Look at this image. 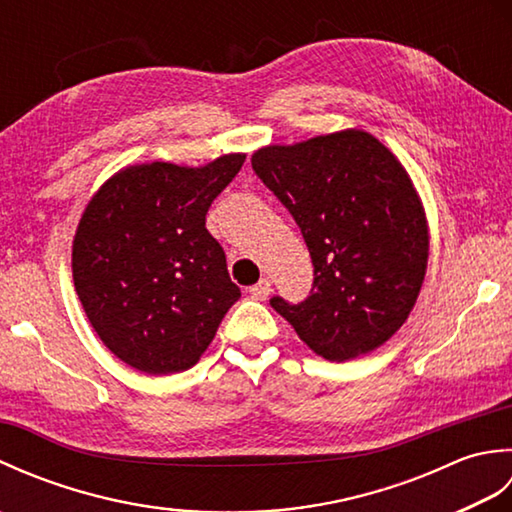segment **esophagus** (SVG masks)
Instances as JSON below:
<instances>
[{
	"mask_svg": "<svg viewBox=\"0 0 512 512\" xmlns=\"http://www.w3.org/2000/svg\"><path fill=\"white\" fill-rule=\"evenodd\" d=\"M270 290H273V284H270V279H259L255 286H250L248 288V292H250V297L253 299H257V301H266L268 299V295H270Z\"/></svg>",
	"mask_w": 512,
	"mask_h": 512,
	"instance_id": "esophagus-1",
	"label": "esophagus"
}]
</instances>
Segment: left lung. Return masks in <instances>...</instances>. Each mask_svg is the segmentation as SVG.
I'll return each mask as SVG.
<instances>
[{
  "mask_svg": "<svg viewBox=\"0 0 512 512\" xmlns=\"http://www.w3.org/2000/svg\"><path fill=\"white\" fill-rule=\"evenodd\" d=\"M250 162L301 228L314 266L308 299L270 306L328 361L376 350L407 321L427 270V220L407 171L358 129L264 147Z\"/></svg>",
  "mask_w": 512,
  "mask_h": 512,
  "instance_id": "1",
  "label": "left lung"
}]
</instances>
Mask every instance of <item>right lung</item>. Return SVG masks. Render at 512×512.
<instances>
[{"mask_svg":"<svg viewBox=\"0 0 512 512\" xmlns=\"http://www.w3.org/2000/svg\"><path fill=\"white\" fill-rule=\"evenodd\" d=\"M244 158L228 154L200 169L127 167L85 209L72 246L74 288L123 363L154 376L184 372L242 297L206 213Z\"/></svg>","mask_w":512,"mask_h":512,"instance_id":"add662e5","label":"right lung"}]
</instances>
